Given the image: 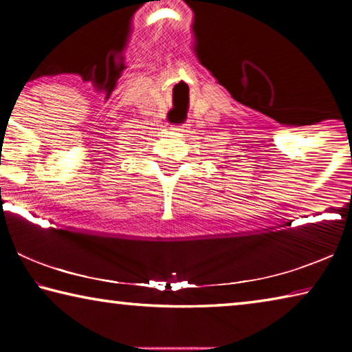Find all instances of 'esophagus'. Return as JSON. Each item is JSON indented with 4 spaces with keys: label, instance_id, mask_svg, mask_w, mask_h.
Here are the masks:
<instances>
[{
    "label": "esophagus",
    "instance_id": "1",
    "mask_svg": "<svg viewBox=\"0 0 352 352\" xmlns=\"http://www.w3.org/2000/svg\"><path fill=\"white\" fill-rule=\"evenodd\" d=\"M188 124H182V126H175V130H180V132H186Z\"/></svg>",
    "mask_w": 352,
    "mask_h": 352
}]
</instances>
